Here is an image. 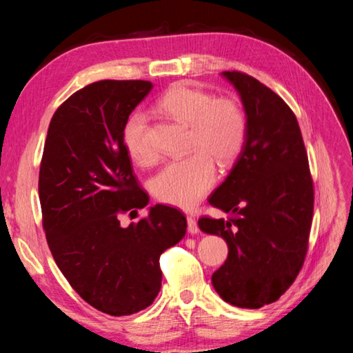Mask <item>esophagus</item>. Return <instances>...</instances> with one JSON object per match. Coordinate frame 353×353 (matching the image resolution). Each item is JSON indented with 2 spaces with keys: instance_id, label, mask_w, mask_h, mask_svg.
I'll use <instances>...</instances> for the list:
<instances>
[{
  "instance_id": "obj_1",
  "label": "esophagus",
  "mask_w": 353,
  "mask_h": 353,
  "mask_svg": "<svg viewBox=\"0 0 353 353\" xmlns=\"http://www.w3.org/2000/svg\"><path fill=\"white\" fill-rule=\"evenodd\" d=\"M186 221H188V232H190V234L191 235L199 234V226H197L196 219H194L192 215H188V219H186Z\"/></svg>"
}]
</instances>
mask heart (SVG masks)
Returning a JSON list of instances; mask_svg holds the SVG:
<instances>
[{"mask_svg":"<svg viewBox=\"0 0 353 353\" xmlns=\"http://www.w3.org/2000/svg\"><path fill=\"white\" fill-rule=\"evenodd\" d=\"M157 108L176 121L190 125L188 150L196 152L182 161H172L157 172L152 190L157 200L190 209L205 197L215 183L216 171L210 159L228 165L241 152L247 119L234 99H214L201 89L177 83L159 100ZM123 144L133 161L152 163L156 150L148 139L147 117L134 112L123 125Z\"/></svg>","mask_w":353,"mask_h":353,"instance_id":"heart-1","label":"heart"}]
</instances>
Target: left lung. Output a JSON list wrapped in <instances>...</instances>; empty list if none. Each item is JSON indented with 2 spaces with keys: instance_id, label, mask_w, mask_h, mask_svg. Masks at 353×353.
<instances>
[{
  "instance_id": "1",
  "label": "left lung",
  "mask_w": 353,
  "mask_h": 353,
  "mask_svg": "<svg viewBox=\"0 0 353 353\" xmlns=\"http://www.w3.org/2000/svg\"><path fill=\"white\" fill-rule=\"evenodd\" d=\"M241 97L247 130L238 159L209 197L228 220L201 216L229 254L212 274L224 302L258 310L294 282L308 250L314 186L297 118L279 95L239 71L221 72Z\"/></svg>"
}]
</instances>
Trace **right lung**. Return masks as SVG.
Segmentation results:
<instances>
[{"mask_svg":"<svg viewBox=\"0 0 353 353\" xmlns=\"http://www.w3.org/2000/svg\"><path fill=\"white\" fill-rule=\"evenodd\" d=\"M152 88L145 80H100L72 94L51 118L39 170L52 258L85 302L115 317L153 303L161 254L186 234V216L165 205L127 228L118 220L148 205L123 125Z\"/></svg>","mask_w":353,"mask_h":353,"instance_id":"add662e5","label":"right lung"}]
</instances>
